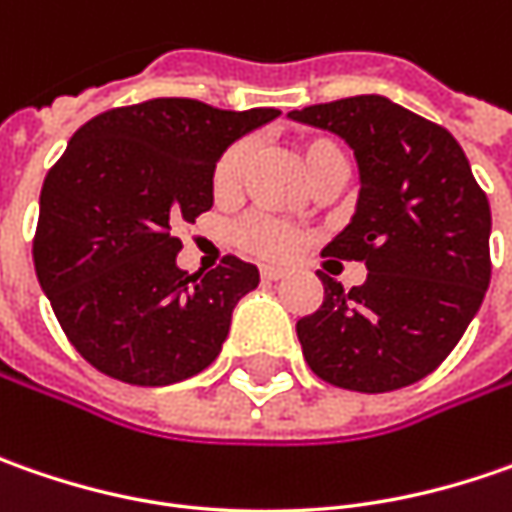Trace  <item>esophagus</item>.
I'll use <instances>...</instances> for the list:
<instances>
[{
  "label": "esophagus",
  "instance_id": "1",
  "mask_svg": "<svg viewBox=\"0 0 512 512\" xmlns=\"http://www.w3.org/2000/svg\"><path fill=\"white\" fill-rule=\"evenodd\" d=\"M259 273H262V279H265V282H279V279H285L287 276L285 267H276V265H262L259 267Z\"/></svg>",
  "mask_w": 512,
  "mask_h": 512
}]
</instances>
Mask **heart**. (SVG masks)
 Returning a JSON list of instances; mask_svg holds the SVG:
<instances>
[{"instance_id":"1","label":"heart","mask_w":512,"mask_h":512,"mask_svg":"<svg viewBox=\"0 0 512 512\" xmlns=\"http://www.w3.org/2000/svg\"><path fill=\"white\" fill-rule=\"evenodd\" d=\"M296 156H299V165L305 170V176L310 179L327 159H336L342 153L336 150L333 142L310 136V139H302L296 145ZM247 159H250V145L247 142H236L222 153V159L213 168V190L219 196H227V193H233L239 187V179H242V173L247 168ZM236 239H239L242 247L259 253V256H267V259L290 256L299 245L296 230H290L285 222H276L270 216H247L245 222L236 227Z\"/></svg>"}]
</instances>
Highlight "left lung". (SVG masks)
<instances>
[{
    "instance_id": "left-lung-1",
    "label": "left lung",
    "mask_w": 512,
    "mask_h": 512,
    "mask_svg": "<svg viewBox=\"0 0 512 512\" xmlns=\"http://www.w3.org/2000/svg\"><path fill=\"white\" fill-rule=\"evenodd\" d=\"M344 139L359 165L350 225L327 256L364 262L344 290L319 270L325 302L296 322L325 382L387 393L433 373L459 344L490 285V205L459 142L387 96H350L287 113Z\"/></svg>"
}]
</instances>
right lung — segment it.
Here are the masks:
<instances>
[{"mask_svg": "<svg viewBox=\"0 0 512 512\" xmlns=\"http://www.w3.org/2000/svg\"><path fill=\"white\" fill-rule=\"evenodd\" d=\"M276 116L150 99L105 110L70 136L42 185L33 267L85 362L139 387L185 382L213 364L259 270L225 256L210 273H187L173 227L213 207L219 156Z\"/></svg>", "mask_w": 512, "mask_h": 512, "instance_id": "right-lung-1", "label": "right lung"}]
</instances>
